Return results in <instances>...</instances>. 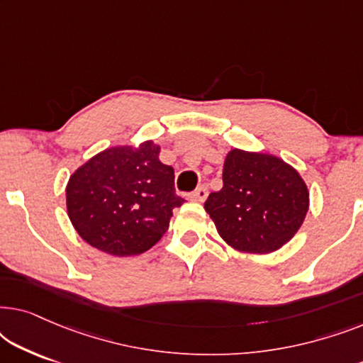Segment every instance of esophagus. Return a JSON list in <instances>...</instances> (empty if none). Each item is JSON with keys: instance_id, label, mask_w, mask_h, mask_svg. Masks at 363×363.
<instances>
[{"instance_id": "obj_1", "label": "esophagus", "mask_w": 363, "mask_h": 363, "mask_svg": "<svg viewBox=\"0 0 363 363\" xmlns=\"http://www.w3.org/2000/svg\"><path fill=\"white\" fill-rule=\"evenodd\" d=\"M206 196H208V190L205 186H200V188H196L195 191L193 193H190V195H188V198H190L191 201H205L206 200Z\"/></svg>"}]
</instances>
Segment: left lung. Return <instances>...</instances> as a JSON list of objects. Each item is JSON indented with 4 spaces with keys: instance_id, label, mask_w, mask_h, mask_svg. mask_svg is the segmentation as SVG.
<instances>
[{
    "instance_id": "8db88e82",
    "label": "left lung",
    "mask_w": 363,
    "mask_h": 363,
    "mask_svg": "<svg viewBox=\"0 0 363 363\" xmlns=\"http://www.w3.org/2000/svg\"><path fill=\"white\" fill-rule=\"evenodd\" d=\"M205 210L231 247L267 255L304 223L309 191L299 172L279 157L233 148L223 163V188L210 193Z\"/></svg>"
}]
</instances>
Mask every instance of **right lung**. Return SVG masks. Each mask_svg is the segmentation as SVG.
<instances>
[{
  "label": "right lung",
  "instance_id": "obj_1",
  "mask_svg": "<svg viewBox=\"0 0 363 363\" xmlns=\"http://www.w3.org/2000/svg\"><path fill=\"white\" fill-rule=\"evenodd\" d=\"M152 140L107 148L79 167L66 186L67 215L79 236L112 256H135L160 241L173 208L175 172Z\"/></svg>",
  "mask_w": 363,
  "mask_h": 363
}]
</instances>
